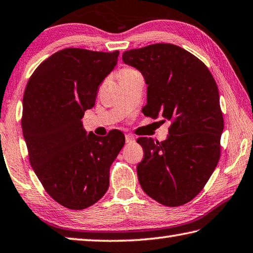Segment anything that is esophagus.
<instances>
[{
	"label": "esophagus",
	"instance_id": "esophagus-1",
	"mask_svg": "<svg viewBox=\"0 0 253 253\" xmlns=\"http://www.w3.org/2000/svg\"><path fill=\"white\" fill-rule=\"evenodd\" d=\"M135 141V137L133 136V135H131V134H126V143H132V142H134Z\"/></svg>",
	"mask_w": 253,
	"mask_h": 253
}]
</instances>
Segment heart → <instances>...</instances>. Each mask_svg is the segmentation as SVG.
Masks as SVG:
<instances>
[{
	"mask_svg": "<svg viewBox=\"0 0 253 253\" xmlns=\"http://www.w3.org/2000/svg\"><path fill=\"white\" fill-rule=\"evenodd\" d=\"M136 75H140L134 68H131V67H126L120 70V79L121 80H125L127 78H131V77H134Z\"/></svg>",
	"mask_w": 253,
	"mask_h": 253,
	"instance_id": "1",
	"label": "heart"
}]
</instances>
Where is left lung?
<instances>
[{
    "label": "left lung",
    "mask_w": 253,
    "mask_h": 253,
    "mask_svg": "<svg viewBox=\"0 0 253 253\" xmlns=\"http://www.w3.org/2000/svg\"><path fill=\"white\" fill-rule=\"evenodd\" d=\"M122 59L145 79L144 116L171 122L165 141L137 139L144 151L136 168L141 187L164 206H182L202 192L220 157L217 84L202 60L173 44L126 50Z\"/></svg>",
    "instance_id": "8db88e82"
}]
</instances>
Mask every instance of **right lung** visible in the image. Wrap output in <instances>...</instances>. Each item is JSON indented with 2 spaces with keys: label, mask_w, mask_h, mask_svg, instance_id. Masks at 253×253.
Wrapping results in <instances>:
<instances>
[{
  "label": "right lung",
  "mask_w": 253,
  "mask_h": 253,
  "mask_svg": "<svg viewBox=\"0 0 253 253\" xmlns=\"http://www.w3.org/2000/svg\"><path fill=\"white\" fill-rule=\"evenodd\" d=\"M118 56V50H59L38 66L24 92L22 128L32 168L49 196L74 211L106 194L110 166L126 142L119 130L87 134L82 122Z\"/></svg>",
  "instance_id": "right-lung-1"
}]
</instances>
